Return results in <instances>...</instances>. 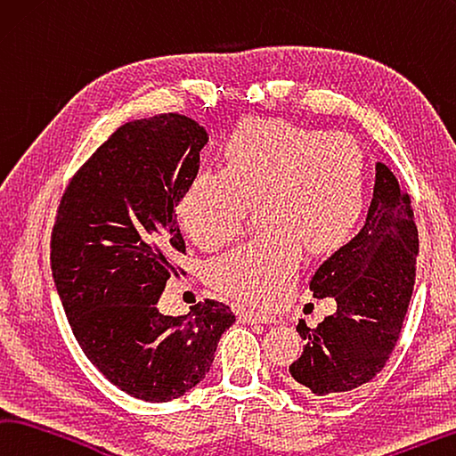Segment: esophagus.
I'll return each mask as SVG.
<instances>
[{
	"label": "esophagus",
	"instance_id": "obj_1",
	"mask_svg": "<svg viewBox=\"0 0 456 456\" xmlns=\"http://www.w3.org/2000/svg\"><path fill=\"white\" fill-rule=\"evenodd\" d=\"M238 321L246 322V324H268V322H274L273 316H266V314H260V313H254V310H238Z\"/></svg>",
	"mask_w": 456,
	"mask_h": 456
}]
</instances>
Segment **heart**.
Listing matches in <instances>:
<instances>
[{"label":"heart","mask_w":456,"mask_h":456,"mask_svg":"<svg viewBox=\"0 0 456 456\" xmlns=\"http://www.w3.org/2000/svg\"><path fill=\"white\" fill-rule=\"evenodd\" d=\"M220 170L196 174L178 218L190 240L218 250L256 206L262 234L214 262L216 290L273 306L289 290L302 248L329 256L356 232L366 204V156L353 135L282 118L242 119L220 146Z\"/></svg>","instance_id":"obj_1"}]
</instances>
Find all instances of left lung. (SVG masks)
I'll return each instance as SVG.
<instances>
[{
  "instance_id": "1",
  "label": "left lung",
  "mask_w": 456,
  "mask_h": 456,
  "mask_svg": "<svg viewBox=\"0 0 456 456\" xmlns=\"http://www.w3.org/2000/svg\"><path fill=\"white\" fill-rule=\"evenodd\" d=\"M411 200L387 164L377 162L372 202L361 232L324 260L310 281L314 298H334L337 313L318 329L300 322L306 340L290 377L305 395L332 396L372 380L401 334L414 289L419 232Z\"/></svg>"
}]
</instances>
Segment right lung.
Returning a JSON list of instances; mask_svg holds the SVG:
<instances>
[{
    "instance_id": "obj_1",
    "label": "right lung",
    "mask_w": 456,
    "mask_h": 456,
    "mask_svg": "<svg viewBox=\"0 0 456 456\" xmlns=\"http://www.w3.org/2000/svg\"><path fill=\"white\" fill-rule=\"evenodd\" d=\"M208 132L183 114L127 122L79 167L52 232V274L74 337L126 395L167 403L194 388L236 316L222 302L166 316L158 300L186 254L175 208Z\"/></svg>"
}]
</instances>
